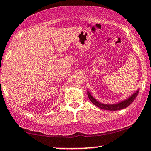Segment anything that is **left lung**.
Instances as JSON below:
<instances>
[{"instance_id": "left-lung-1", "label": "left lung", "mask_w": 151, "mask_h": 151, "mask_svg": "<svg viewBox=\"0 0 151 151\" xmlns=\"http://www.w3.org/2000/svg\"><path fill=\"white\" fill-rule=\"evenodd\" d=\"M138 92H139V89L137 90L136 91H135L132 95H131V96H129L127 99H126L118 102L116 104H103L97 101V100H96V99L93 97L92 95L90 93L89 90H87V95H88V97H89V99H90V101L92 102L95 106H96L99 107V108L101 109H104V110H108V111H117V110H120V109H125L126 107L129 106L131 104L133 101H134L135 99L136 98Z\"/></svg>"}]
</instances>
